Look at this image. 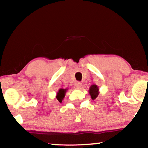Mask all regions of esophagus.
<instances>
[{
	"label": "esophagus",
	"mask_w": 148,
	"mask_h": 148,
	"mask_svg": "<svg viewBox=\"0 0 148 148\" xmlns=\"http://www.w3.org/2000/svg\"><path fill=\"white\" fill-rule=\"evenodd\" d=\"M82 84L80 82H78L76 83V84H75V86H76V88H80L82 87Z\"/></svg>",
	"instance_id": "1"
}]
</instances>
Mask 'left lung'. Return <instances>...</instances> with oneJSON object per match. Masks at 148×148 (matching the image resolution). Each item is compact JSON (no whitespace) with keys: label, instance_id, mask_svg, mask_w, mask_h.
Returning <instances> with one entry per match:
<instances>
[{"label":"left lung","instance_id":"left-lung-1","mask_svg":"<svg viewBox=\"0 0 148 148\" xmlns=\"http://www.w3.org/2000/svg\"><path fill=\"white\" fill-rule=\"evenodd\" d=\"M89 94L92 100H95L99 94V87L96 84L92 85L89 88Z\"/></svg>","mask_w":148,"mask_h":148}]
</instances>
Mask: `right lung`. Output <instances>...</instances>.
Masks as SVG:
<instances>
[{"mask_svg":"<svg viewBox=\"0 0 148 148\" xmlns=\"http://www.w3.org/2000/svg\"><path fill=\"white\" fill-rule=\"evenodd\" d=\"M68 89H62V88H60V90H58V92H57L56 94V99L60 103L62 102L64 98L65 97L66 92Z\"/></svg>","mask_w":148,"mask_h":148,"instance_id":"right-lung-1","label":"right lung"}]
</instances>
